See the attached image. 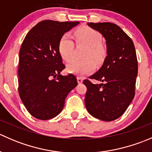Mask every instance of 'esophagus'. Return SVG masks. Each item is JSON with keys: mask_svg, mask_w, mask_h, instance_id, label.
I'll return each instance as SVG.
<instances>
[{"mask_svg": "<svg viewBox=\"0 0 152 152\" xmlns=\"http://www.w3.org/2000/svg\"><path fill=\"white\" fill-rule=\"evenodd\" d=\"M77 81H78V83L81 84L82 83V82H83V79H82V77H77Z\"/></svg>", "mask_w": 152, "mask_h": 152, "instance_id": "34e87169", "label": "esophagus"}]
</instances>
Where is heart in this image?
<instances>
[{"instance_id":"heart-1","label":"heart","mask_w":152,"mask_h":152,"mask_svg":"<svg viewBox=\"0 0 152 152\" xmlns=\"http://www.w3.org/2000/svg\"><path fill=\"white\" fill-rule=\"evenodd\" d=\"M74 38L78 44L88 45L82 60L71 61L67 65L68 73L85 76L95 70L96 64H101L106 56V49L102 44V36L99 31L89 26L81 27L75 31ZM58 50L61 57L66 62L72 60L74 56V43L68 34L61 37L58 44Z\"/></svg>"}]
</instances>
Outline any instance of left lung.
<instances>
[{"instance_id":"left-lung-1","label":"left lung","mask_w":152,"mask_h":152,"mask_svg":"<svg viewBox=\"0 0 152 152\" xmlns=\"http://www.w3.org/2000/svg\"><path fill=\"white\" fill-rule=\"evenodd\" d=\"M106 39L107 53L102 67L90 79L103 83L84 80L87 87L85 106L91 115L112 121L122 115L134 99L137 59L131 38L118 26L112 23H87Z\"/></svg>"}]
</instances>
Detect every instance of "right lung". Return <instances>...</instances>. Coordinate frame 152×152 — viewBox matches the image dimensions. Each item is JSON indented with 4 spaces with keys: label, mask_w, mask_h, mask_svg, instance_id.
Instances as JSON below:
<instances>
[{
    "label": "right lung",
    "mask_w": 152,
    "mask_h": 152,
    "mask_svg": "<svg viewBox=\"0 0 152 152\" xmlns=\"http://www.w3.org/2000/svg\"><path fill=\"white\" fill-rule=\"evenodd\" d=\"M79 22H39L26 36L19 53L18 92L28 112L48 120L63 109L68 93L76 87L74 75L62 76L65 68L58 50L61 37Z\"/></svg>",
    "instance_id": "right-lung-1"
}]
</instances>
